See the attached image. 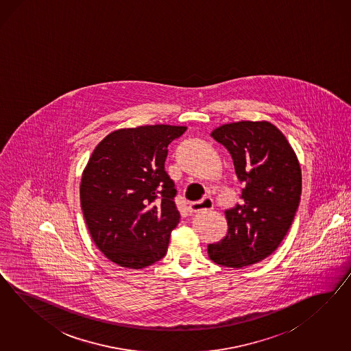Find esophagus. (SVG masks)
<instances>
[{
	"label": "esophagus",
	"instance_id": "34e87169",
	"mask_svg": "<svg viewBox=\"0 0 351 351\" xmlns=\"http://www.w3.org/2000/svg\"><path fill=\"white\" fill-rule=\"evenodd\" d=\"M213 201L211 197H204L198 202H193L188 206V211L193 213H199V211H207V210H213Z\"/></svg>",
	"mask_w": 351,
	"mask_h": 351
}]
</instances>
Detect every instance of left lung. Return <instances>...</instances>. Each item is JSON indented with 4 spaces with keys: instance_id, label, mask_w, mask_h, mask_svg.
Masks as SVG:
<instances>
[{
    "instance_id": "left-lung-1",
    "label": "left lung",
    "mask_w": 351,
    "mask_h": 351,
    "mask_svg": "<svg viewBox=\"0 0 351 351\" xmlns=\"http://www.w3.org/2000/svg\"><path fill=\"white\" fill-rule=\"evenodd\" d=\"M230 153L242 204L225 211L228 234L208 245L217 265L243 267L271 255L288 233L300 203L301 169L286 136L270 122L242 121L211 132Z\"/></svg>"
}]
</instances>
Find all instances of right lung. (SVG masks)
<instances>
[{
    "instance_id": "1",
    "label": "right lung",
    "mask_w": 351,
    "mask_h": 351,
    "mask_svg": "<svg viewBox=\"0 0 351 351\" xmlns=\"http://www.w3.org/2000/svg\"><path fill=\"white\" fill-rule=\"evenodd\" d=\"M185 126H140L109 134L93 152L80 195L96 247L114 264L143 269L167 252L180 221L175 182L165 170L169 144Z\"/></svg>"
}]
</instances>
